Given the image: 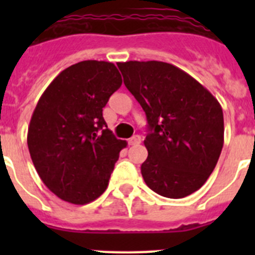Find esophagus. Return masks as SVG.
I'll use <instances>...</instances> for the list:
<instances>
[{
  "mask_svg": "<svg viewBox=\"0 0 255 255\" xmlns=\"http://www.w3.org/2000/svg\"><path fill=\"white\" fill-rule=\"evenodd\" d=\"M141 141V138L139 136V135H134V136H131V138L128 140V143H129V145H135V144H139Z\"/></svg>",
  "mask_w": 255,
  "mask_h": 255,
  "instance_id": "obj_1",
  "label": "esophagus"
}]
</instances>
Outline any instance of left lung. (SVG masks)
<instances>
[{
  "label": "left lung",
  "mask_w": 255,
  "mask_h": 255,
  "mask_svg": "<svg viewBox=\"0 0 255 255\" xmlns=\"http://www.w3.org/2000/svg\"><path fill=\"white\" fill-rule=\"evenodd\" d=\"M148 121L141 175L157 194L188 197L204 185L224 147L218 101L194 78L161 61L117 64Z\"/></svg>",
  "instance_id": "obj_1"
}]
</instances>
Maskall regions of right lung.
Returning <instances> with one entry per match:
<instances>
[{"mask_svg":"<svg viewBox=\"0 0 255 255\" xmlns=\"http://www.w3.org/2000/svg\"><path fill=\"white\" fill-rule=\"evenodd\" d=\"M123 84L112 62L88 60L61 71L31 115L28 148L44 185L60 199L87 204L105 193L126 141L103 119Z\"/></svg>","mask_w":255,"mask_h":255,"instance_id":"1","label":"right lung"}]
</instances>
